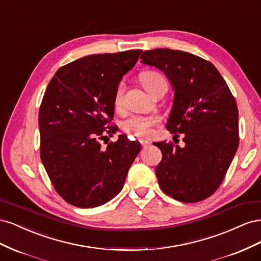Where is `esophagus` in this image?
Masks as SVG:
<instances>
[{"label":"esophagus","mask_w":261,"mask_h":261,"mask_svg":"<svg viewBox=\"0 0 261 261\" xmlns=\"http://www.w3.org/2000/svg\"><path fill=\"white\" fill-rule=\"evenodd\" d=\"M140 144H141V146H143L144 148H146V147H148L149 145H150V143L148 140H145V139H141L140 140Z\"/></svg>","instance_id":"34e87169"}]
</instances>
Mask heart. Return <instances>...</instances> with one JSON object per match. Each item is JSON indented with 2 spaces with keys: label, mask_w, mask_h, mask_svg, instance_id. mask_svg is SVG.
<instances>
[{
  "label": "heart",
  "mask_w": 261,
  "mask_h": 261,
  "mask_svg": "<svg viewBox=\"0 0 261 261\" xmlns=\"http://www.w3.org/2000/svg\"><path fill=\"white\" fill-rule=\"evenodd\" d=\"M140 80L145 88L151 92L154 86L160 83L165 82L162 75L155 72H145L141 74ZM124 103V86L120 85L116 90L114 98V106L116 110H120ZM156 124V120L152 117H143V116H132L128 120L123 123V129L138 138H149L153 133V126Z\"/></svg>",
  "instance_id": "heart-1"
}]
</instances>
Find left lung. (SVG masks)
<instances>
[{
	"label": "left lung",
	"mask_w": 261,
	"mask_h": 261,
	"mask_svg": "<svg viewBox=\"0 0 261 261\" xmlns=\"http://www.w3.org/2000/svg\"><path fill=\"white\" fill-rule=\"evenodd\" d=\"M140 59L167 76L174 98L165 127L184 134V147L153 144L162 152L155 168L159 186L181 202L206 199L222 183L239 147L236 101L215 65L194 54L154 49Z\"/></svg>",
	"instance_id": "1"
}]
</instances>
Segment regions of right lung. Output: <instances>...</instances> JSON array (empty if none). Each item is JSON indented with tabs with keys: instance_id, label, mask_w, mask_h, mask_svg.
I'll use <instances>...</instances> for the list:
<instances>
[{
	"instance_id": "obj_1",
	"label": "right lung",
	"mask_w": 261,
	"mask_h": 261,
	"mask_svg": "<svg viewBox=\"0 0 261 261\" xmlns=\"http://www.w3.org/2000/svg\"><path fill=\"white\" fill-rule=\"evenodd\" d=\"M141 50L87 55L61 67L48 85L39 111L40 156L55 191L78 208L99 207L122 191L139 153L138 141L107 126L114 116L118 84ZM109 129L107 130L106 127Z\"/></svg>"
}]
</instances>
